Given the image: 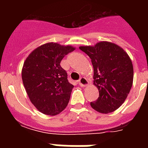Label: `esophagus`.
I'll list each match as a JSON object with an SVG mask.
<instances>
[{
	"label": "esophagus",
	"instance_id": "obj_1",
	"mask_svg": "<svg viewBox=\"0 0 148 148\" xmlns=\"http://www.w3.org/2000/svg\"><path fill=\"white\" fill-rule=\"evenodd\" d=\"M78 84L81 87H87V86H88V84H89V82H88V81L85 78V77H81L80 80L78 81Z\"/></svg>",
	"mask_w": 148,
	"mask_h": 148
}]
</instances>
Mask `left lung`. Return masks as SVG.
I'll return each instance as SVG.
<instances>
[{"mask_svg":"<svg viewBox=\"0 0 148 148\" xmlns=\"http://www.w3.org/2000/svg\"><path fill=\"white\" fill-rule=\"evenodd\" d=\"M79 48L91 59L94 85L99 90L97 101L90 102L91 108L102 114L114 111L126 100L133 84L131 58L122 47L108 41Z\"/></svg>","mask_w":148,"mask_h":148,"instance_id":"obj_1","label":"left lung"}]
</instances>
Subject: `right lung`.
I'll list each match as a JSON object with an SVG mask.
<instances>
[{
	"instance_id": "add662e5",
	"label": "right lung",
	"mask_w": 148,
	"mask_h": 148,
	"mask_svg": "<svg viewBox=\"0 0 148 148\" xmlns=\"http://www.w3.org/2000/svg\"><path fill=\"white\" fill-rule=\"evenodd\" d=\"M74 49L50 42L37 47L26 58L22 81L30 101L40 112L54 116L67 106L74 85L68 82L60 61Z\"/></svg>"
}]
</instances>
